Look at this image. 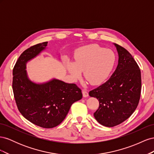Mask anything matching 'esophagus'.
Returning <instances> with one entry per match:
<instances>
[{
    "instance_id": "obj_1",
    "label": "esophagus",
    "mask_w": 154,
    "mask_h": 154,
    "mask_svg": "<svg viewBox=\"0 0 154 154\" xmlns=\"http://www.w3.org/2000/svg\"><path fill=\"white\" fill-rule=\"evenodd\" d=\"M82 94H83V96L84 97H87L88 96V92H87V90H83Z\"/></svg>"
}]
</instances>
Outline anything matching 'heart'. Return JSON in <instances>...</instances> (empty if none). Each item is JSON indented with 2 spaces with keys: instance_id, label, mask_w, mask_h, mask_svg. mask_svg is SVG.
Masks as SVG:
<instances>
[{
  "instance_id": "b5f03b06",
  "label": "heart",
  "mask_w": 154,
  "mask_h": 154,
  "mask_svg": "<svg viewBox=\"0 0 154 154\" xmlns=\"http://www.w3.org/2000/svg\"><path fill=\"white\" fill-rule=\"evenodd\" d=\"M116 56L112 51L97 45L79 48L74 56V62L66 60V66L71 77L76 80L83 76L92 85L104 83L114 67Z\"/></svg>"
}]
</instances>
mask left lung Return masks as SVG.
I'll use <instances>...</instances> for the list:
<instances>
[{
  "label": "left lung",
  "instance_id": "8db88e82",
  "mask_svg": "<svg viewBox=\"0 0 154 154\" xmlns=\"http://www.w3.org/2000/svg\"><path fill=\"white\" fill-rule=\"evenodd\" d=\"M114 45L119 57L117 67L108 81L88 93L100 103L95 119L107 127L119 125L133 114L141 90V71L136 62L127 50Z\"/></svg>",
  "mask_w": 154,
  "mask_h": 154
}]
</instances>
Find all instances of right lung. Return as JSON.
Here are the masks:
<instances>
[{
    "mask_svg": "<svg viewBox=\"0 0 154 154\" xmlns=\"http://www.w3.org/2000/svg\"><path fill=\"white\" fill-rule=\"evenodd\" d=\"M48 42L24 51L13 70V91L18 110L24 117L38 127H57L66 118L73 103L82 98L80 88L53 78L44 83L30 80L26 71L27 62L48 48Z\"/></svg>",
    "mask_w": 154,
    "mask_h": 154,
    "instance_id": "obj_1",
    "label": "right lung"
}]
</instances>
